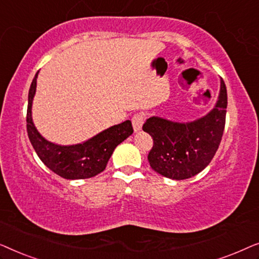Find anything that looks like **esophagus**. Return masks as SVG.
<instances>
[{"mask_svg": "<svg viewBox=\"0 0 259 259\" xmlns=\"http://www.w3.org/2000/svg\"><path fill=\"white\" fill-rule=\"evenodd\" d=\"M144 121H145V115L144 113H137L136 115L132 118V125H133V128L136 132H139L143 128V125H144Z\"/></svg>", "mask_w": 259, "mask_h": 259, "instance_id": "1", "label": "esophagus"}]
</instances>
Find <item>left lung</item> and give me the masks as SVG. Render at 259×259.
Returning <instances> with one entry per match:
<instances>
[{
    "instance_id": "obj_1",
    "label": "left lung",
    "mask_w": 259,
    "mask_h": 259,
    "mask_svg": "<svg viewBox=\"0 0 259 259\" xmlns=\"http://www.w3.org/2000/svg\"><path fill=\"white\" fill-rule=\"evenodd\" d=\"M228 93L221 79L218 100L207 114L193 121L178 122L151 116L143 130L153 138L148 153L152 169L173 180L189 179L210 164L221 144L225 126Z\"/></svg>"
}]
</instances>
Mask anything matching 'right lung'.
Segmentation results:
<instances>
[{
	"label": "right lung",
	"instance_id": "1",
	"mask_svg": "<svg viewBox=\"0 0 259 259\" xmlns=\"http://www.w3.org/2000/svg\"><path fill=\"white\" fill-rule=\"evenodd\" d=\"M37 74H35L28 94L27 132L38 158L51 171L65 179H86L99 175L106 168L115 147L133 133L132 122L126 120L76 145H58L48 141L35 127L31 115Z\"/></svg>",
	"mask_w": 259,
	"mask_h": 259
}]
</instances>
